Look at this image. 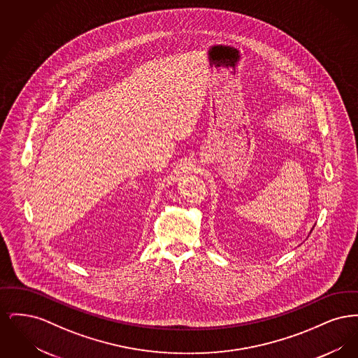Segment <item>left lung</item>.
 Listing matches in <instances>:
<instances>
[{"mask_svg": "<svg viewBox=\"0 0 358 358\" xmlns=\"http://www.w3.org/2000/svg\"><path fill=\"white\" fill-rule=\"evenodd\" d=\"M310 234H311V231H310Z\"/></svg>", "mask_w": 358, "mask_h": 358, "instance_id": "obj_1", "label": "left lung"}]
</instances>
